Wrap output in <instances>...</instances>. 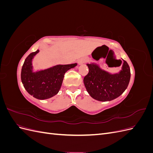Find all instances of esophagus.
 <instances>
[{
    "instance_id": "1",
    "label": "esophagus",
    "mask_w": 153,
    "mask_h": 153,
    "mask_svg": "<svg viewBox=\"0 0 153 153\" xmlns=\"http://www.w3.org/2000/svg\"><path fill=\"white\" fill-rule=\"evenodd\" d=\"M86 62V59H84V58H82V59H80L78 61V64H79V65H82V64H84L85 62Z\"/></svg>"
}]
</instances>
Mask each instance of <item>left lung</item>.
<instances>
[{"mask_svg": "<svg viewBox=\"0 0 153 153\" xmlns=\"http://www.w3.org/2000/svg\"><path fill=\"white\" fill-rule=\"evenodd\" d=\"M87 66L89 73L84 78V83L92 98L100 101H111L126 89L131 76L130 68L126 61L123 60L122 69L115 74L103 70L95 63L87 64Z\"/></svg>", "mask_w": 153, "mask_h": 153, "instance_id": "left-lung-1", "label": "left lung"}]
</instances>
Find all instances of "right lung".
Here are the masks:
<instances>
[{"label": "right lung", "mask_w": 153, "mask_h": 153, "mask_svg": "<svg viewBox=\"0 0 153 153\" xmlns=\"http://www.w3.org/2000/svg\"><path fill=\"white\" fill-rule=\"evenodd\" d=\"M39 52L30 53L22 66L21 80L25 90L31 96L38 100H46L56 95L59 91L64 74L75 67L77 64L56 65L38 71H33L32 59Z\"/></svg>", "instance_id": "obj_1"}]
</instances>
